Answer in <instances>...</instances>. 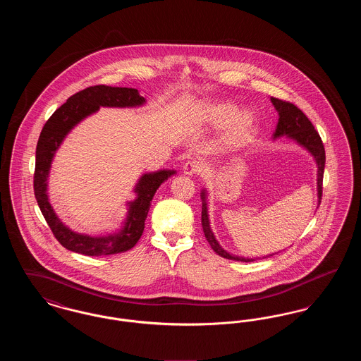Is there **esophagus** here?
Segmentation results:
<instances>
[{
    "label": "esophagus",
    "instance_id": "34e87169",
    "mask_svg": "<svg viewBox=\"0 0 361 361\" xmlns=\"http://www.w3.org/2000/svg\"><path fill=\"white\" fill-rule=\"evenodd\" d=\"M203 171V164L196 161V159H192L188 161L185 165H184V173L188 174V176H193V174H197Z\"/></svg>",
    "mask_w": 361,
    "mask_h": 361
}]
</instances>
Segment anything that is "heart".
<instances>
[{
	"mask_svg": "<svg viewBox=\"0 0 361 361\" xmlns=\"http://www.w3.org/2000/svg\"><path fill=\"white\" fill-rule=\"evenodd\" d=\"M237 106L228 102H214L203 106L202 115L212 126L224 124V140L227 147H240L250 140L256 130V119L247 112H238Z\"/></svg>",
	"mask_w": 361,
	"mask_h": 361,
	"instance_id": "1",
	"label": "heart"
}]
</instances>
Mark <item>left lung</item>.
Here are the masks:
<instances>
[{
    "instance_id": "8db88e82",
    "label": "left lung",
    "mask_w": 361,
    "mask_h": 361,
    "mask_svg": "<svg viewBox=\"0 0 361 361\" xmlns=\"http://www.w3.org/2000/svg\"><path fill=\"white\" fill-rule=\"evenodd\" d=\"M271 102L274 103L277 112H279V123H277L274 137L287 135L288 137H292L299 145L306 147L310 153L314 155V158L317 161V165H318V183L317 184H318V197H319V203H321L322 181H324L325 161H326L325 147H324L322 139L319 137L318 131L314 128L312 123L309 121V118L295 104L286 102V100H280V99H276V97H271ZM202 202H203V206H202V226H203V231H204L207 240L211 245V247L214 249V252L218 253L221 257L227 258V259H235V261H243V262L253 261L250 258L235 257L233 255H228L226 250L222 249V246L218 243V240H215V237L211 231V227H209L208 214H207L206 193L204 192L202 193ZM267 257H269V256H267Z\"/></svg>"
}]
</instances>
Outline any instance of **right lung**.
<instances>
[{
    "instance_id": "1",
    "label": "right lung",
    "mask_w": 361,
    "mask_h": 361,
    "mask_svg": "<svg viewBox=\"0 0 361 361\" xmlns=\"http://www.w3.org/2000/svg\"><path fill=\"white\" fill-rule=\"evenodd\" d=\"M145 103L137 89L115 86H89L73 94L46 121L36 146L34 192L37 206L51 228L54 237L68 250L85 256H108L130 250L135 246L145 228V221L158 187L174 171L146 173L137 184V199L130 203L128 216L119 233L106 237H89L69 230L55 215L47 197V178L52 157L70 130L100 106H137Z\"/></svg>"
}]
</instances>
